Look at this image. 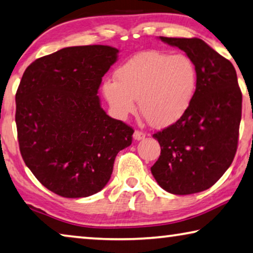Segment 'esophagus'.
<instances>
[{
    "label": "esophagus",
    "mask_w": 253,
    "mask_h": 253,
    "mask_svg": "<svg viewBox=\"0 0 253 253\" xmlns=\"http://www.w3.org/2000/svg\"><path fill=\"white\" fill-rule=\"evenodd\" d=\"M133 137H134V139H136V141H141V139L145 138V134L141 130H135Z\"/></svg>",
    "instance_id": "obj_1"
}]
</instances>
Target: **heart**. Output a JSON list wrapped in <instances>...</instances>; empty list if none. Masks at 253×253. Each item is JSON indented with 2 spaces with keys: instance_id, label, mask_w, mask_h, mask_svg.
<instances>
[{
  "instance_id": "1",
  "label": "heart",
  "mask_w": 253,
  "mask_h": 253,
  "mask_svg": "<svg viewBox=\"0 0 253 253\" xmlns=\"http://www.w3.org/2000/svg\"><path fill=\"white\" fill-rule=\"evenodd\" d=\"M197 85L193 62L184 54L143 51L123 63L108 79L103 93L114 114L125 119L139 111L154 127H167L182 118Z\"/></svg>"
}]
</instances>
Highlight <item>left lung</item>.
Masks as SVG:
<instances>
[{
    "instance_id": "1",
    "label": "left lung",
    "mask_w": 253,
    "mask_h": 253,
    "mask_svg": "<svg viewBox=\"0 0 253 253\" xmlns=\"http://www.w3.org/2000/svg\"><path fill=\"white\" fill-rule=\"evenodd\" d=\"M185 52L197 71L187 111L153 134L161 153L151 172L169 193H199L213 185L234 159L242 116V93L234 66L202 40L160 36Z\"/></svg>"
}]
</instances>
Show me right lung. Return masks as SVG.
Returning <instances> with one entry per match:
<instances>
[{"instance_id": "add662e5", "label": "right lung", "mask_w": 253, "mask_h": 253, "mask_svg": "<svg viewBox=\"0 0 253 253\" xmlns=\"http://www.w3.org/2000/svg\"><path fill=\"white\" fill-rule=\"evenodd\" d=\"M108 45L65 47L27 67L16 94L19 149L47 190L86 198L110 179L134 129L109 117L97 90L118 58Z\"/></svg>"}]
</instances>
